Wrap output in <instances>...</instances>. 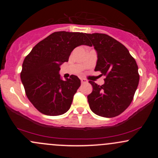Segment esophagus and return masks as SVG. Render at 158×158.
I'll list each match as a JSON object with an SVG mask.
<instances>
[{"label":"esophagus","instance_id":"34e87169","mask_svg":"<svg viewBox=\"0 0 158 158\" xmlns=\"http://www.w3.org/2000/svg\"><path fill=\"white\" fill-rule=\"evenodd\" d=\"M87 82H88V81L85 79H84V78H82V79H81V82H82V83H86Z\"/></svg>","mask_w":158,"mask_h":158}]
</instances>
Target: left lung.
<instances>
[{
  "label": "left lung",
  "mask_w": 158,
  "mask_h": 158,
  "mask_svg": "<svg viewBox=\"0 0 158 158\" xmlns=\"http://www.w3.org/2000/svg\"><path fill=\"white\" fill-rule=\"evenodd\" d=\"M97 52L95 71L106 76L103 85L89 81L92 92L87 96L92 112L105 118L122 114L130 106L139 82L138 67L128 49L104 33H86Z\"/></svg>",
  "instance_id": "1"
}]
</instances>
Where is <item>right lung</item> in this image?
<instances>
[{"label": "right lung", "instance_id": "right-lung-1", "mask_svg": "<svg viewBox=\"0 0 158 158\" xmlns=\"http://www.w3.org/2000/svg\"><path fill=\"white\" fill-rule=\"evenodd\" d=\"M85 33L59 31L38 43L22 65L20 79L26 95L35 108L46 115L56 116L70 109L80 79L72 75L60 79V66L68 62L72 51L89 45Z\"/></svg>", "mask_w": 158, "mask_h": 158}]
</instances>
